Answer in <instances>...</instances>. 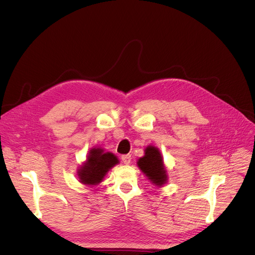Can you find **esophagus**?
Masks as SVG:
<instances>
[{
	"label": "esophagus",
	"mask_w": 255,
	"mask_h": 255,
	"mask_svg": "<svg viewBox=\"0 0 255 255\" xmlns=\"http://www.w3.org/2000/svg\"><path fill=\"white\" fill-rule=\"evenodd\" d=\"M122 159H123L124 163H126V164H129V163H130V159H131V157H130V155H129V154H125V155H123V156H122Z\"/></svg>",
	"instance_id": "obj_1"
}]
</instances>
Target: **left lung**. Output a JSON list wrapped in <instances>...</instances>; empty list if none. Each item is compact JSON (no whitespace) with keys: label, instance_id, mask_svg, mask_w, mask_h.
Masks as SVG:
<instances>
[{"label":"left lung","instance_id":"1","mask_svg":"<svg viewBox=\"0 0 255 255\" xmlns=\"http://www.w3.org/2000/svg\"><path fill=\"white\" fill-rule=\"evenodd\" d=\"M137 166L147 179L157 187H161L168 181V173L159 149L149 145L144 149V156L137 161Z\"/></svg>","mask_w":255,"mask_h":255}]
</instances>
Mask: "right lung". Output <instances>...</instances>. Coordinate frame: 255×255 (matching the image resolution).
I'll use <instances>...</instances> for the list:
<instances>
[{"mask_svg": "<svg viewBox=\"0 0 255 255\" xmlns=\"http://www.w3.org/2000/svg\"><path fill=\"white\" fill-rule=\"evenodd\" d=\"M117 163H119V159L112 152H105L101 147L92 148L86 160L78 168L79 181L86 186L98 185Z\"/></svg>", "mask_w": 255, "mask_h": 255, "instance_id": "add662e5", "label": "right lung"}]
</instances>
